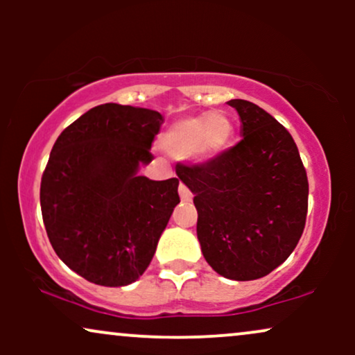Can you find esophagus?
Wrapping results in <instances>:
<instances>
[{
	"instance_id": "1",
	"label": "esophagus",
	"mask_w": 355,
	"mask_h": 355,
	"mask_svg": "<svg viewBox=\"0 0 355 355\" xmlns=\"http://www.w3.org/2000/svg\"><path fill=\"white\" fill-rule=\"evenodd\" d=\"M178 193H180V198L183 202H190L191 200V191L189 190V187L183 185V183L178 185Z\"/></svg>"
}]
</instances>
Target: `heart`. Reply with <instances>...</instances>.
<instances>
[{
  "instance_id": "b5f03b06",
  "label": "heart",
  "mask_w": 355,
  "mask_h": 355,
  "mask_svg": "<svg viewBox=\"0 0 355 355\" xmlns=\"http://www.w3.org/2000/svg\"><path fill=\"white\" fill-rule=\"evenodd\" d=\"M234 123L223 112L187 116L178 120L164 137V146L173 157L195 155L200 160H211L230 145Z\"/></svg>"
}]
</instances>
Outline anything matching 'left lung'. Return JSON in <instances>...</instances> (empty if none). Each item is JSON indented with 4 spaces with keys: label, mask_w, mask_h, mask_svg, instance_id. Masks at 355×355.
<instances>
[{
    "label": "left lung",
    "mask_w": 355,
    "mask_h": 355,
    "mask_svg": "<svg viewBox=\"0 0 355 355\" xmlns=\"http://www.w3.org/2000/svg\"><path fill=\"white\" fill-rule=\"evenodd\" d=\"M242 140L178 178L195 195L197 237L209 266L230 280H255L287 260L307 217L309 182L291 133L266 110L230 100Z\"/></svg>",
    "instance_id": "obj_1"
}]
</instances>
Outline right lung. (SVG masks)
Here are the masks:
<instances>
[{"instance_id":"right-lung-1","label":"right lung","mask_w":355,"mask_h":355,"mask_svg":"<svg viewBox=\"0 0 355 355\" xmlns=\"http://www.w3.org/2000/svg\"><path fill=\"white\" fill-rule=\"evenodd\" d=\"M164 116L105 103L61 132L42 177L43 223L56 255L88 282L123 287L152 262L180 203L178 178L138 175Z\"/></svg>"}]
</instances>
